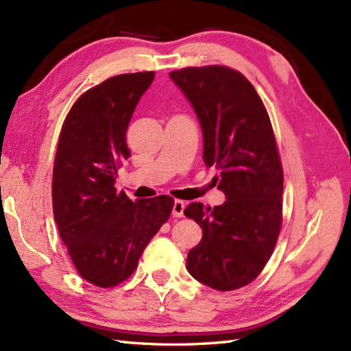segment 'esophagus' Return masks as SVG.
Segmentation results:
<instances>
[{"label": "esophagus", "mask_w": 351, "mask_h": 351, "mask_svg": "<svg viewBox=\"0 0 351 351\" xmlns=\"http://www.w3.org/2000/svg\"><path fill=\"white\" fill-rule=\"evenodd\" d=\"M184 209H185V203L182 200H175L172 215L175 218H181V217H184Z\"/></svg>", "instance_id": "esophagus-1"}]
</instances>
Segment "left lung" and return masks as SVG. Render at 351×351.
<instances>
[{
    "label": "left lung",
    "instance_id": "left-lung-1",
    "mask_svg": "<svg viewBox=\"0 0 351 351\" xmlns=\"http://www.w3.org/2000/svg\"><path fill=\"white\" fill-rule=\"evenodd\" d=\"M169 77L199 119L203 160L218 169L227 199L213 209L186 206L185 217L203 231L186 269L212 289H239L263 271L282 227L283 170L271 121L254 86L234 69L184 68Z\"/></svg>",
    "mask_w": 351,
    "mask_h": 351
}]
</instances>
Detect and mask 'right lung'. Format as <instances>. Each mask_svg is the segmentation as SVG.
<instances>
[{
	"label": "right lung",
	"mask_w": 351,
	"mask_h": 351,
	"mask_svg": "<svg viewBox=\"0 0 351 351\" xmlns=\"http://www.w3.org/2000/svg\"><path fill=\"white\" fill-rule=\"evenodd\" d=\"M154 75L148 71L105 80L78 97L62 125L53 213L77 271L99 287H112L134 271L172 213V197L134 203L114 186L120 165L130 157L125 132Z\"/></svg>",
	"instance_id": "obj_1"
}]
</instances>
